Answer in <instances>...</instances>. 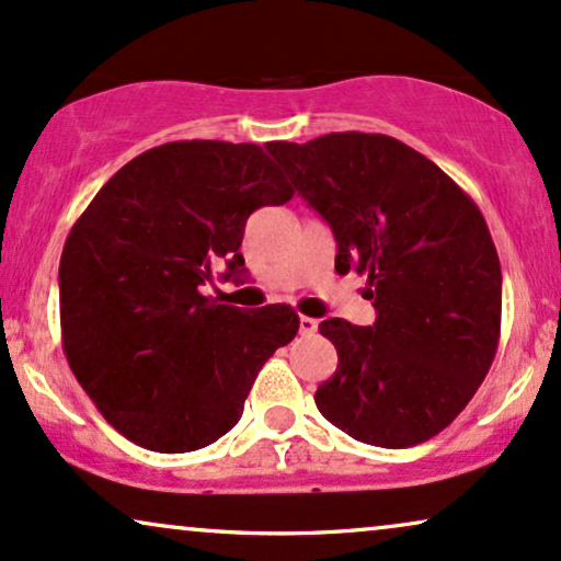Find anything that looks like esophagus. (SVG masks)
<instances>
[{"mask_svg":"<svg viewBox=\"0 0 561 561\" xmlns=\"http://www.w3.org/2000/svg\"><path fill=\"white\" fill-rule=\"evenodd\" d=\"M299 330H301V335H312V333H317V320H312V317H299Z\"/></svg>","mask_w":561,"mask_h":561,"instance_id":"esophagus-1","label":"esophagus"}]
</instances>
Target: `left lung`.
<instances>
[{
	"instance_id": "left-lung-1",
	"label": "left lung",
	"mask_w": 561,
	"mask_h": 561,
	"mask_svg": "<svg viewBox=\"0 0 561 561\" xmlns=\"http://www.w3.org/2000/svg\"><path fill=\"white\" fill-rule=\"evenodd\" d=\"M296 192L333 228L335 270H356L371 328L335 317V375L314 403L377 447H413L449 426L500 343L502 267L481 210L437 163L387 135L330 133L270 142Z\"/></svg>"
}]
</instances>
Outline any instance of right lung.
Segmentation results:
<instances>
[{
	"instance_id": "1",
	"label": "right lung",
	"mask_w": 561,
	"mask_h": 561,
	"mask_svg": "<svg viewBox=\"0 0 561 561\" xmlns=\"http://www.w3.org/2000/svg\"><path fill=\"white\" fill-rule=\"evenodd\" d=\"M294 197L260 145L145 150L75 220L59 262L61 345L82 390L129 442L192 453L237 426L262 364L299 333L286 304L244 312L203 294L244 267L247 218Z\"/></svg>"
}]
</instances>
